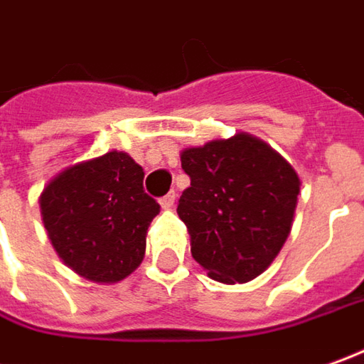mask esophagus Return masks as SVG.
I'll use <instances>...</instances> for the list:
<instances>
[{
	"label": "esophagus",
	"instance_id": "esophagus-1",
	"mask_svg": "<svg viewBox=\"0 0 364 364\" xmlns=\"http://www.w3.org/2000/svg\"><path fill=\"white\" fill-rule=\"evenodd\" d=\"M174 200H176V194L174 192H168L166 196L160 198V206L164 208V210H170V208L174 206Z\"/></svg>",
	"mask_w": 364,
	"mask_h": 364
}]
</instances>
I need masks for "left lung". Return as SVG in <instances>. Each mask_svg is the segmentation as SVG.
<instances>
[{
    "mask_svg": "<svg viewBox=\"0 0 364 364\" xmlns=\"http://www.w3.org/2000/svg\"><path fill=\"white\" fill-rule=\"evenodd\" d=\"M190 186L178 200L192 257L222 283L252 282L291 232L299 178L263 140L235 134L180 154Z\"/></svg>",
    "mask_w": 364,
    "mask_h": 364,
    "instance_id": "8db88e82",
    "label": "left lung"
}]
</instances>
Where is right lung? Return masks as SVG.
Returning a JSON list of instances; mask_svg holds the SVG:
<instances>
[{
  "label": "right lung",
  "instance_id": "add662e5",
  "mask_svg": "<svg viewBox=\"0 0 364 364\" xmlns=\"http://www.w3.org/2000/svg\"><path fill=\"white\" fill-rule=\"evenodd\" d=\"M142 180V168L112 150L63 170L47 184L39 198L45 230L73 272L117 283L139 267L149 225L160 212Z\"/></svg>",
  "mask_w": 364,
  "mask_h": 364
}]
</instances>
